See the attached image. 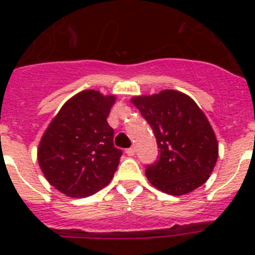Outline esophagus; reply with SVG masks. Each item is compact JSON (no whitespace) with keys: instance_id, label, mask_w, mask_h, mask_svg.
<instances>
[{"instance_id":"esophagus-1","label":"esophagus","mask_w":255,"mask_h":255,"mask_svg":"<svg viewBox=\"0 0 255 255\" xmlns=\"http://www.w3.org/2000/svg\"><path fill=\"white\" fill-rule=\"evenodd\" d=\"M126 154L129 155V157H132V155L135 154L134 148H128V149H126Z\"/></svg>"}]
</instances>
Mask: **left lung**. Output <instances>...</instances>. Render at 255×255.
Returning a JSON list of instances; mask_svg holds the SVG:
<instances>
[{"instance_id":"left-lung-1","label":"left lung","mask_w":255,"mask_h":255,"mask_svg":"<svg viewBox=\"0 0 255 255\" xmlns=\"http://www.w3.org/2000/svg\"><path fill=\"white\" fill-rule=\"evenodd\" d=\"M154 132L159 155L145 166L153 186L182 195L208 180L218 157L216 135L197 103L186 94L162 91L132 98Z\"/></svg>"}]
</instances>
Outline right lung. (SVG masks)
Instances as JSON below:
<instances>
[{"instance_id":"obj_1","label":"right lung","mask_w":255,"mask_h":255,"mask_svg":"<svg viewBox=\"0 0 255 255\" xmlns=\"http://www.w3.org/2000/svg\"><path fill=\"white\" fill-rule=\"evenodd\" d=\"M114 103V96L80 92L49 124L39 143L38 162L58 191L84 198L111 181L123 155L114 145V129L107 123Z\"/></svg>"}]
</instances>
